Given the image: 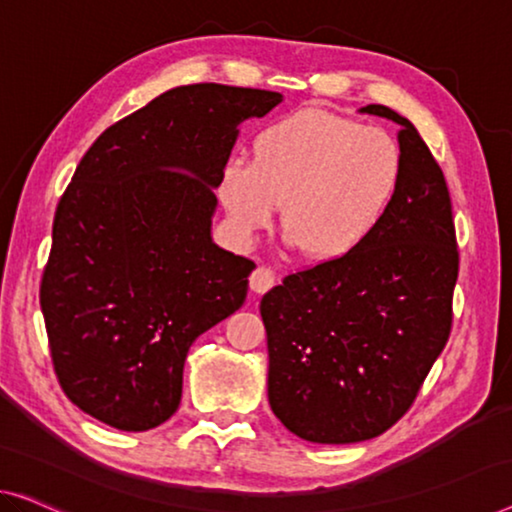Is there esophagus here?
Returning a JSON list of instances; mask_svg holds the SVG:
<instances>
[{
	"mask_svg": "<svg viewBox=\"0 0 512 512\" xmlns=\"http://www.w3.org/2000/svg\"><path fill=\"white\" fill-rule=\"evenodd\" d=\"M248 282L255 294H266L273 285H276V271L269 269V266H257Z\"/></svg>",
	"mask_w": 512,
	"mask_h": 512,
	"instance_id": "1",
	"label": "esophagus"
}]
</instances>
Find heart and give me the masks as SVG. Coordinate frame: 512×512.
Instances as JSON below:
<instances>
[{"label": "heart", "instance_id": "obj_1", "mask_svg": "<svg viewBox=\"0 0 512 512\" xmlns=\"http://www.w3.org/2000/svg\"><path fill=\"white\" fill-rule=\"evenodd\" d=\"M400 149L381 128L326 110H301L257 133L253 160H225L218 200L234 234L250 243L276 223L315 262L352 255L391 207Z\"/></svg>", "mask_w": 512, "mask_h": 512}]
</instances>
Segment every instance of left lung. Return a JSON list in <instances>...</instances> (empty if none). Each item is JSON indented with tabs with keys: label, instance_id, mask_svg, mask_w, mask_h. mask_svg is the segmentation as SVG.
Instances as JSON below:
<instances>
[{
	"label": "left lung",
	"instance_id": "1",
	"mask_svg": "<svg viewBox=\"0 0 512 512\" xmlns=\"http://www.w3.org/2000/svg\"><path fill=\"white\" fill-rule=\"evenodd\" d=\"M361 112L400 124L391 207L352 255L292 273L259 303L269 404L312 444H356L398 423L453 322L460 257L444 172L407 117Z\"/></svg>",
	"mask_w": 512,
	"mask_h": 512
}]
</instances>
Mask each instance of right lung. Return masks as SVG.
Returning a JSON list of instances; mask_svg holds the SVG:
<instances>
[{
	"instance_id": "obj_1",
	"label": "right lung",
	"mask_w": 512,
	"mask_h": 512,
	"mask_svg": "<svg viewBox=\"0 0 512 512\" xmlns=\"http://www.w3.org/2000/svg\"><path fill=\"white\" fill-rule=\"evenodd\" d=\"M280 101L177 87L82 156L55 211L41 310L59 384L96 421L124 432L165 423L190 345L246 301L255 262L213 243V188L239 124Z\"/></svg>"
}]
</instances>
